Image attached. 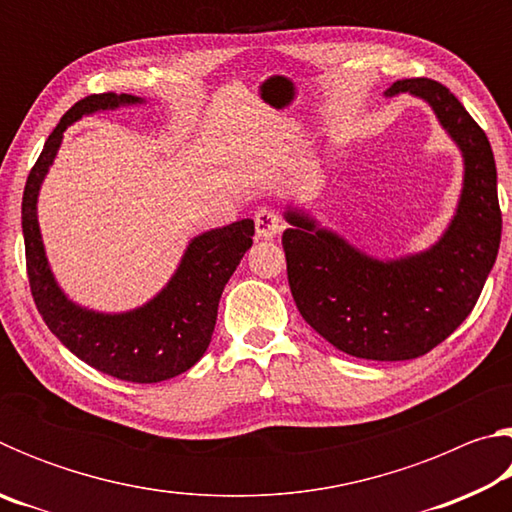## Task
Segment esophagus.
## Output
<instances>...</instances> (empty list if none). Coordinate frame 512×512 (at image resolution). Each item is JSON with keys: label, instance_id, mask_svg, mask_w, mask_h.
<instances>
[{"label": "esophagus", "instance_id": "obj_1", "mask_svg": "<svg viewBox=\"0 0 512 512\" xmlns=\"http://www.w3.org/2000/svg\"><path fill=\"white\" fill-rule=\"evenodd\" d=\"M282 216L277 214L271 207H262V210L255 212V230H257V237L262 239H273L275 235H280L282 232Z\"/></svg>", "mask_w": 512, "mask_h": 512}]
</instances>
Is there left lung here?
<instances>
[{"mask_svg": "<svg viewBox=\"0 0 512 512\" xmlns=\"http://www.w3.org/2000/svg\"><path fill=\"white\" fill-rule=\"evenodd\" d=\"M427 101L463 153L456 214L422 253L377 259L287 207L282 246L289 287L302 318L334 348L359 359L406 361L443 343L470 316L501 241L497 167L490 142L445 85L395 81L384 94Z\"/></svg>", "mask_w": 512, "mask_h": 512, "instance_id": "8db88e82", "label": "left lung"}]
</instances>
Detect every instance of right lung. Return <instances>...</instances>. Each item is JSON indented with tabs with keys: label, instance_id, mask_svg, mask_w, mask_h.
Wrapping results in <instances>:
<instances>
[{
	"label": "right lung",
	"instance_id": "right-lung-1",
	"mask_svg": "<svg viewBox=\"0 0 512 512\" xmlns=\"http://www.w3.org/2000/svg\"><path fill=\"white\" fill-rule=\"evenodd\" d=\"M133 94H90L69 108L54 128L27 178L22 196V232L33 300L51 334L88 366L133 384H158L187 372L212 341L223 287L246 250L255 223L241 219L207 230L189 241L183 259L158 296L146 305L103 314L69 300L51 273L38 225V194L54 164L67 126L85 115L119 106H137Z\"/></svg>",
	"mask_w": 512,
	"mask_h": 512
}]
</instances>
